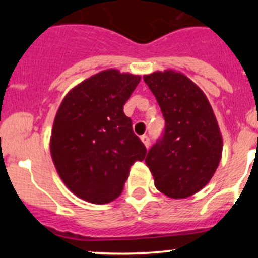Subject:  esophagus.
<instances>
[{
	"instance_id": "esophagus-1",
	"label": "esophagus",
	"mask_w": 258,
	"mask_h": 258,
	"mask_svg": "<svg viewBox=\"0 0 258 258\" xmlns=\"http://www.w3.org/2000/svg\"><path fill=\"white\" fill-rule=\"evenodd\" d=\"M141 141L144 142V145L146 146V148H148V146H150V139H148V136H146V135H144V136H141Z\"/></svg>"
}]
</instances>
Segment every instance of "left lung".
Segmentation results:
<instances>
[{"instance_id": "8db88e82", "label": "left lung", "mask_w": 258, "mask_h": 258, "mask_svg": "<svg viewBox=\"0 0 258 258\" xmlns=\"http://www.w3.org/2000/svg\"><path fill=\"white\" fill-rule=\"evenodd\" d=\"M160 105L166 126L146 163L156 188L171 199L201 191L215 175L222 157V135L204 91L173 70L145 75Z\"/></svg>"}]
</instances>
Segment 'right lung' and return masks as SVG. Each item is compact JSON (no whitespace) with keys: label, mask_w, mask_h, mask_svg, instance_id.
Listing matches in <instances>:
<instances>
[{"label":"right lung","mask_w":258,"mask_h":258,"mask_svg":"<svg viewBox=\"0 0 258 258\" xmlns=\"http://www.w3.org/2000/svg\"><path fill=\"white\" fill-rule=\"evenodd\" d=\"M140 80L105 70L75 86L59 105L49 140L52 161L67 188L85 201L116 200L131 166L145 160V145L123 112Z\"/></svg>","instance_id":"1"}]
</instances>
